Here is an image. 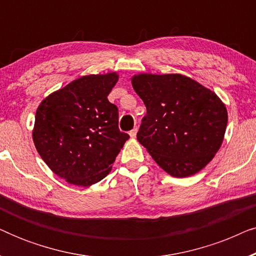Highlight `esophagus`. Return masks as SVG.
Segmentation results:
<instances>
[{
    "label": "esophagus",
    "mask_w": 256,
    "mask_h": 256,
    "mask_svg": "<svg viewBox=\"0 0 256 256\" xmlns=\"http://www.w3.org/2000/svg\"><path fill=\"white\" fill-rule=\"evenodd\" d=\"M136 134H138V127H134L130 130V132H129V135H130V138H136Z\"/></svg>",
    "instance_id": "esophagus-1"
}]
</instances>
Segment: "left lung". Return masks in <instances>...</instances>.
I'll return each instance as SVG.
<instances>
[{
    "label": "left lung",
    "instance_id": "1",
    "mask_svg": "<svg viewBox=\"0 0 256 256\" xmlns=\"http://www.w3.org/2000/svg\"><path fill=\"white\" fill-rule=\"evenodd\" d=\"M146 107L138 141L174 177L197 174L222 146L227 110L214 92L182 74L141 73L132 78Z\"/></svg>",
    "mask_w": 256,
    "mask_h": 256
}]
</instances>
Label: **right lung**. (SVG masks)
I'll list each match as a JSON object with an SVG mask.
<instances>
[{
  "label": "right lung",
  "mask_w": 256,
  "mask_h": 256,
  "mask_svg": "<svg viewBox=\"0 0 256 256\" xmlns=\"http://www.w3.org/2000/svg\"><path fill=\"white\" fill-rule=\"evenodd\" d=\"M115 72L73 80L42 101L32 138L38 154L68 183L90 186L110 174L129 138L118 129V110L107 96Z\"/></svg>",
  "instance_id": "add662e5"
}]
</instances>
